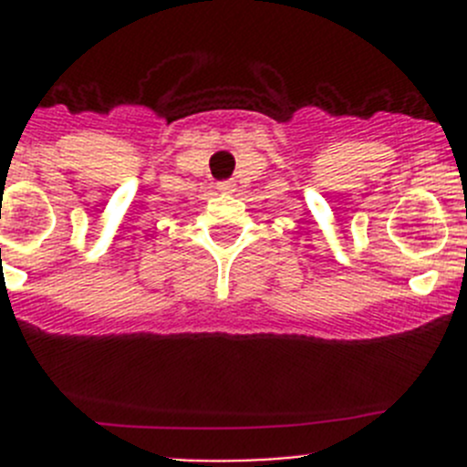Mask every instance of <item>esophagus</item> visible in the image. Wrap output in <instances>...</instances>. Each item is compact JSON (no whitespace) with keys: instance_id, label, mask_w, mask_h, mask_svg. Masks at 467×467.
I'll use <instances>...</instances> for the list:
<instances>
[{"instance_id":"obj_1","label":"esophagus","mask_w":467,"mask_h":467,"mask_svg":"<svg viewBox=\"0 0 467 467\" xmlns=\"http://www.w3.org/2000/svg\"><path fill=\"white\" fill-rule=\"evenodd\" d=\"M216 190H219L221 194H233V192L237 190V185H234L233 181H223V182H219V185H216Z\"/></svg>"}]
</instances>
